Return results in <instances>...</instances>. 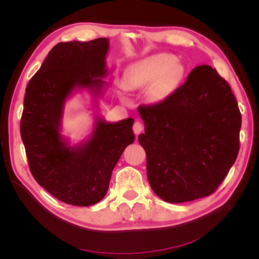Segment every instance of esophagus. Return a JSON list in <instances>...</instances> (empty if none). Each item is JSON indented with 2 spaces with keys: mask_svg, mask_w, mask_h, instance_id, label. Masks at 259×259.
<instances>
[{
  "mask_svg": "<svg viewBox=\"0 0 259 259\" xmlns=\"http://www.w3.org/2000/svg\"><path fill=\"white\" fill-rule=\"evenodd\" d=\"M133 130H134V133H135L136 135H139L140 133L144 131V125L140 123L139 121H136L134 123V126H133Z\"/></svg>",
  "mask_w": 259,
  "mask_h": 259,
  "instance_id": "1",
  "label": "esophagus"
}]
</instances>
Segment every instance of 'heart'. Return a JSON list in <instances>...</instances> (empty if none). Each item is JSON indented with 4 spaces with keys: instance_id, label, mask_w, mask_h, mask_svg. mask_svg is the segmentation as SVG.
Listing matches in <instances>:
<instances>
[{
    "instance_id": "heart-1",
    "label": "heart",
    "mask_w": 259,
    "mask_h": 259,
    "mask_svg": "<svg viewBox=\"0 0 259 259\" xmlns=\"http://www.w3.org/2000/svg\"><path fill=\"white\" fill-rule=\"evenodd\" d=\"M184 69L175 56L160 53L133 62L125 69L123 79L116 81L117 93L126 100L130 91L145 89L147 103L158 105L175 92L183 79Z\"/></svg>"
}]
</instances>
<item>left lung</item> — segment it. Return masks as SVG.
<instances>
[{"label":"left lung","instance_id":"1","mask_svg":"<svg viewBox=\"0 0 259 259\" xmlns=\"http://www.w3.org/2000/svg\"><path fill=\"white\" fill-rule=\"evenodd\" d=\"M152 190L168 203L213 193L236 162L241 113L229 84L209 66L194 68L161 104L139 107Z\"/></svg>","mask_w":259,"mask_h":259}]
</instances>
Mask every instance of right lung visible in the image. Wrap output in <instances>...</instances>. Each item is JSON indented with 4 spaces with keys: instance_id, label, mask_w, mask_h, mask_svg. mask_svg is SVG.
I'll return each instance as SVG.
<instances>
[{
    "instance_id": "right-lung-1",
    "label": "right lung",
    "mask_w": 259,
    "mask_h": 259,
    "mask_svg": "<svg viewBox=\"0 0 259 259\" xmlns=\"http://www.w3.org/2000/svg\"><path fill=\"white\" fill-rule=\"evenodd\" d=\"M109 38L60 42L27 85L20 135L37 184L55 198L76 206L103 199L124 149L134 143V120L107 122L94 113L93 130L76 145L61 134L67 101L86 91L97 104L108 75ZM97 108V105H95Z\"/></svg>"
}]
</instances>
